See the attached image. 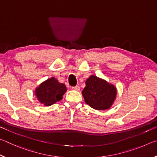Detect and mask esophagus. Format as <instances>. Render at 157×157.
<instances>
[{
    "label": "esophagus",
    "instance_id": "34e87169",
    "mask_svg": "<svg viewBox=\"0 0 157 157\" xmlns=\"http://www.w3.org/2000/svg\"><path fill=\"white\" fill-rule=\"evenodd\" d=\"M72 89L75 90V91H79L80 87H79V85H77V86H72Z\"/></svg>",
    "mask_w": 157,
    "mask_h": 157
}]
</instances>
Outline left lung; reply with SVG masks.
I'll use <instances>...</instances> for the list:
<instances>
[{"label": "left lung", "mask_w": 157, "mask_h": 157, "mask_svg": "<svg viewBox=\"0 0 157 157\" xmlns=\"http://www.w3.org/2000/svg\"><path fill=\"white\" fill-rule=\"evenodd\" d=\"M82 95L85 102L90 107L97 110H104L112 105L116 95V89L106 81L91 75L86 79Z\"/></svg>", "instance_id": "left-lung-1"}]
</instances>
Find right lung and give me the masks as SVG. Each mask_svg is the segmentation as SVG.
<instances>
[{"label": "right lung", "mask_w": 157, "mask_h": 157, "mask_svg": "<svg viewBox=\"0 0 157 157\" xmlns=\"http://www.w3.org/2000/svg\"><path fill=\"white\" fill-rule=\"evenodd\" d=\"M66 91V87L56 79L52 78L47 79L36 89L35 94L38 99L44 105L49 106L62 99Z\"/></svg>", "instance_id": "add662e5"}]
</instances>
